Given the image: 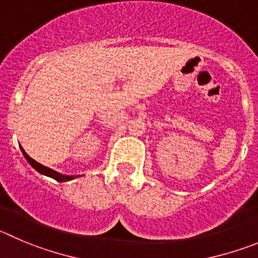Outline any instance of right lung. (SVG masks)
Returning a JSON list of instances; mask_svg holds the SVG:
<instances>
[{
  "label": "right lung",
  "mask_w": 258,
  "mask_h": 258,
  "mask_svg": "<svg viewBox=\"0 0 258 258\" xmlns=\"http://www.w3.org/2000/svg\"><path fill=\"white\" fill-rule=\"evenodd\" d=\"M20 149H21V151H23V155L25 156V159H26V160H28L29 164H30L31 167L34 168V169L37 170V172H39L40 174L47 175V177L53 178V179H56L57 182H67V180L75 179V178L78 177V175H66V174H61V173H58V172H56V170L50 169V168L45 167V165H42V164H40V163L35 162L34 159H31L30 156H29L28 154L25 153V150H24V149L21 148V146H20Z\"/></svg>",
  "instance_id": "obj_1"
}]
</instances>
